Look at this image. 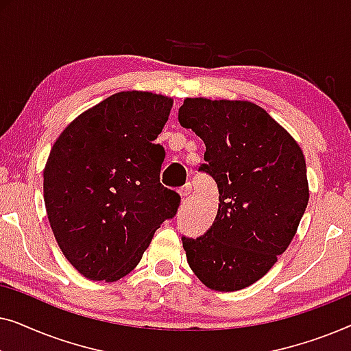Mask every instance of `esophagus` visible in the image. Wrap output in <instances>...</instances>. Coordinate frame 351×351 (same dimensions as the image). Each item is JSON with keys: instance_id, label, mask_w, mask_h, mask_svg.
I'll list each match as a JSON object with an SVG mask.
<instances>
[{"instance_id": "1", "label": "esophagus", "mask_w": 351, "mask_h": 351, "mask_svg": "<svg viewBox=\"0 0 351 351\" xmlns=\"http://www.w3.org/2000/svg\"><path fill=\"white\" fill-rule=\"evenodd\" d=\"M190 193H191V185L190 184H186L185 186H182V189L179 190L180 198H186V196H190Z\"/></svg>"}]
</instances>
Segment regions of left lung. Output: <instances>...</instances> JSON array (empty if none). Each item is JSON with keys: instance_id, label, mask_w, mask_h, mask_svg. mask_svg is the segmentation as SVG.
Returning a JSON list of instances; mask_svg holds the SVG:
<instances>
[{"instance_id": "8db88e82", "label": "left lung", "mask_w": 351, "mask_h": 351, "mask_svg": "<svg viewBox=\"0 0 351 351\" xmlns=\"http://www.w3.org/2000/svg\"><path fill=\"white\" fill-rule=\"evenodd\" d=\"M179 121L203 138L199 169L219 186L213 227L182 238L186 262L209 289H244L267 275L297 232L310 198L304 152L247 100L186 97Z\"/></svg>"}]
</instances>
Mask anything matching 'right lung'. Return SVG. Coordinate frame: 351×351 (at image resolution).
<instances>
[{
    "mask_svg": "<svg viewBox=\"0 0 351 351\" xmlns=\"http://www.w3.org/2000/svg\"><path fill=\"white\" fill-rule=\"evenodd\" d=\"M174 100L147 90L110 95L76 117L43 171L52 233L66 261L93 281L131 273L180 196L161 185L155 138Z\"/></svg>",
    "mask_w": 351,
    "mask_h": 351,
    "instance_id": "1",
    "label": "right lung"
}]
</instances>
